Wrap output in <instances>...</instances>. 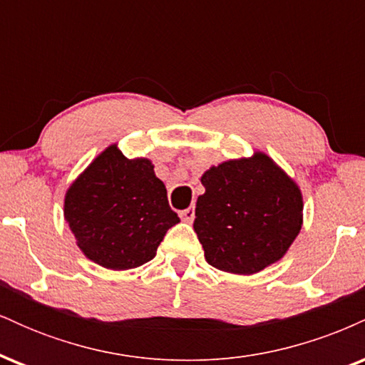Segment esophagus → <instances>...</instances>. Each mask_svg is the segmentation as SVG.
I'll return each instance as SVG.
<instances>
[{"mask_svg": "<svg viewBox=\"0 0 365 365\" xmlns=\"http://www.w3.org/2000/svg\"><path fill=\"white\" fill-rule=\"evenodd\" d=\"M180 217H182L183 221H187V223H192L195 217V207L190 206V207L183 209V211H180Z\"/></svg>", "mask_w": 365, "mask_h": 365, "instance_id": "esophagus-1", "label": "esophagus"}]
</instances>
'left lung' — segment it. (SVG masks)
Instances as JSON below:
<instances>
[{
    "instance_id": "1",
    "label": "left lung",
    "mask_w": 365,
    "mask_h": 365,
    "mask_svg": "<svg viewBox=\"0 0 365 365\" xmlns=\"http://www.w3.org/2000/svg\"><path fill=\"white\" fill-rule=\"evenodd\" d=\"M200 182L194 230L212 267L254 274L287 254L304 223L302 192L267 154L211 166Z\"/></svg>"
}]
</instances>
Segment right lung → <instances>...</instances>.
Returning a JSON list of instances; mask_svg holds the SVG:
<instances>
[{
    "label": "right lung",
    "mask_w": 365,
    "mask_h": 365,
    "mask_svg": "<svg viewBox=\"0 0 365 365\" xmlns=\"http://www.w3.org/2000/svg\"><path fill=\"white\" fill-rule=\"evenodd\" d=\"M63 215L83 255L113 271L149 262L180 223L150 159L125 158L116 144L75 178Z\"/></svg>",
    "instance_id": "right-lung-1"
}]
</instances>
